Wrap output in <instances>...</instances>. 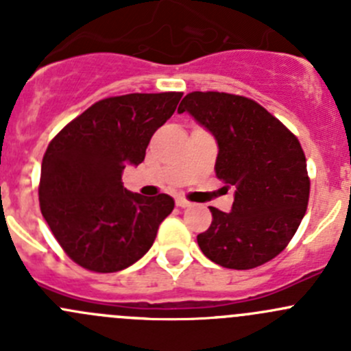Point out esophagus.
<instances>
[{
    "instance_id": "obj_1",
    "label": "esophagus",
    "mask_w": 351,
    "mask_h": 351,
    "mask_svg": "<svg viewBox=\"0 0 351 351\" xmlns=\"http://www.w3.org/2000/svg\"><path fill=\"white\" fill-rule=\"evenodd\" d=\"M176 205H178V207H182V208H185V207H190V202L185 200L183 197H178V198H176Z\"/></svg>"
}]
</instances>
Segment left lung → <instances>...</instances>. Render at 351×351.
I'll use <instances>...</instances> for the list:
<instances>
[{
    "label": "left lung",
    "instance_id": "1",
    "mask_svg": "<svg viewBox=\"0 0 351 351\" xmlns=\"http://www.w3.org/2000/svg\"><path fill=\"white\" fill-rule=\"evenodd\" d=\"M189 112L214 136L215 175L234 186L231 212L210 207L212 224L197 236L214 263L250 270L285 250L309 202V176L300 143L256 101L219 91H193L178 113Z\"/></svg>",
    "mask_w": 351,
    "mask_h": 351
}]
</instances>
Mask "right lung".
<instances>
[{
  "label": "right lung",
  "mask_w": 351,
  "mask_h": 351,
  "mask_svg": "<svg viewBox=\"0 0 351 351\" xmlns=\"http://www.w3.org/2000/svg\"><path fill=\"white\" fill-rule=\"evenodd\" d=\"M183 93H130L84 110L49 144L38 200L52 234L77 265L112 274L136 263L153 246L175 200L123 189L127 165L144 161L151 137Z\"/></svg>",
  "instance_id": "right-lung-1"
}]
</instances>
